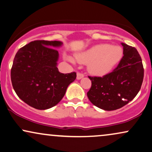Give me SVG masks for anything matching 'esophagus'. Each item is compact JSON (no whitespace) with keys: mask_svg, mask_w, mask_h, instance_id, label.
I'll return each mask as SVG.
<instances>
[{"mask_svg":"<svg viewBox=\"0 0 152 152\" xmlns=\"http://www.w3.org/2000/svg\"><path fill=\"white\" fill-rule=\"evenodd\" d=\"M84 77V74H82V73H79L78 72L77 73V76H76V78H77V80H80L82 78Z\"/></svg>","mask_w":152,"mask_h":152,"instance_id":"obj_1","label":"esophagus"}]
</instances>
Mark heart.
<instances>
[{"instance_id":"b5f03b06","label":"heart","mask_w":152,"mask_h":152,"mask_svg":"<svg viewBox=\"0 0 152 152\" xmlns=\"http://www.w3.org/2000/svg\"><path fill=\"white\" fill-rule=\"evenodd\" d=\"M123 57V49L120 46L109 44H98L75 55L78 62L88 64V70L92 74L103 76L114 69ZM69 62L76 64L70 55L65 56Z\"/></svg>"}]
</instances>
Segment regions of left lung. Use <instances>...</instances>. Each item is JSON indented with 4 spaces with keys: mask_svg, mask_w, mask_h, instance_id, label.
<instances>
[{
    "mask_svg": "<svg viewBox=\"0 0 152 152\" xmlns=\"http://www.w3.org/2000/svg\"><path fill=\"white\" fill-rule=\"evenodd\" d=\"M124 57L112 72L103 77H90L91 88L87 93L95 106L106 111L122 107L134 99L141 88L144 69L140 54L135 48L121 43Z\"/></svg>",
    "mask_w": 152,
    "mask_h": 152,
    "instance_id": "left-lung-1",
    "label": "left lung"
}]
</instances>
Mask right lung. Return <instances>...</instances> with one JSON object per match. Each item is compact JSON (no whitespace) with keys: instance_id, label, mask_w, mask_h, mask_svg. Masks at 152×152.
Segmentation results:
<instances>
[{"instance_id":"obj_1","label":"right lung","mask_w":152,"mask_h":152,"mask_svg":"<svg viewBox=\"0 0 152 152\" xmlns=\"http://www.w3.org/2000/svg\"><path fill=\"white\" fill-rule=\"evenodd\" d=\"M62 44L34 41L15 55L11 69L13 88L22 101L36 109L45 110L57 104L76 79L75 72L62 74L57 67L59 53L55 48Z\"/></svg>"}]
</instances>
